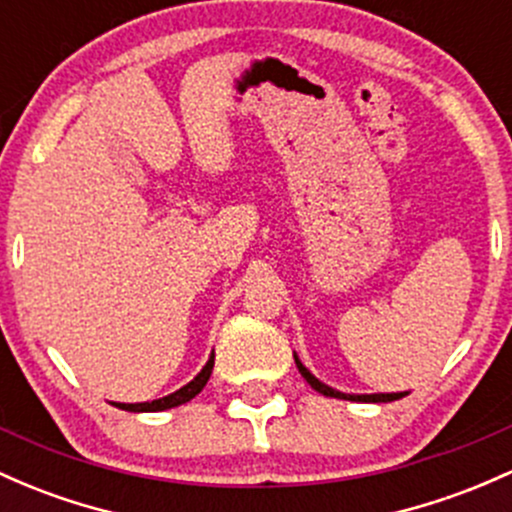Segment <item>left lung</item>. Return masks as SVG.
<instances>
[{
    "instance_id": "8db88e82",
    "label": "left lung",
    "mask_w": 512,
    "mask_h": 512,
    "mask_svg": "<svg viewBox=\"0 0 512 512\" xmlns=\"http://www.w3.org/2000/svg\"><path fill=\"white\" fill-rule=\"evenodd\" d=\"M294 359H296V367H299V372H301L303 379H306L308 384H311L313 389H316L318 393H323V396L345 398V401H359V403H389V401H398V398L406 396V393H362V396H359V393H342V391H335V389H330V386H325L323 381H318L316 376H313L311 372H308V369L301 364L299 357L294 355Z\"/></svg>"
}]
</instances>
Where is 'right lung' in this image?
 Listing matches in <instances>:
<instances>
[{
    "instance_id": "1",
    "label": "right lung",
    "mask_w": 512,
    "mask_h": 512,
    "mask_svg": "<svg viewBox=\"0 0 512 512\" xmlns=\"http://www.w3.org/2000/svg\"><path fill=\"white\" fill-rule=\"evenodd\" d=\"M211 372H213V355L209 357V362H206V367L201 369V372L196 374L187 386H182L179 391L170 393V396L157 398V401H148V403H114V406L121 408V411H131V413H157V411H167V408H174V406H182V403L192 401L196 393L204 389Z\"/></svg>"
}]
</instances>
